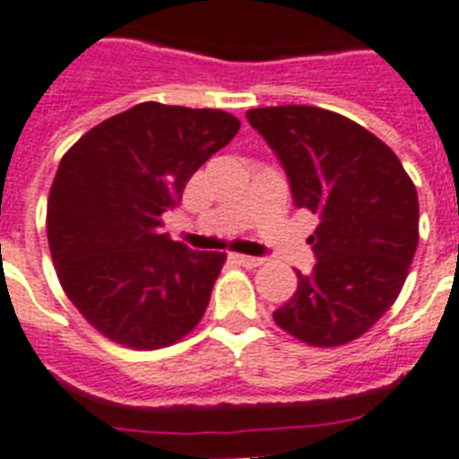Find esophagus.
I'll return each mask as SVG.
<instances>
[{
  "mask_svg": "<svg viewBox=\"0 0 459 459\" xmlns=\"http://www.w3.org/2000/svg\"><path fill=\"white\" fill-rule=\"evenodd\" d=\"M230 259L236 261V264L245 265V268H256V265L264 264V259H259V256H247V254H233Z\"/></svg>",
  "mask_w": 459,
  "mask_h": 459,
  "instance_id": "esophagus-1",
  "label": "esophagus"
}]
</instances>
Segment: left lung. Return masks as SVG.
<instances>
[{
    "label": "left lung",
    "mask_w": 459,
    "mask_h": 459,
    "mask_svg": "<svg viewBox=\"0 0 459 459\" xmlns=\"http://www.w3.org/2000/svg\"><path fill=\"white\" fill-rule=\"evenodd\" d=\"M287 172L296 207L317 214L315 264L277 307L280 329L315 348L367 333L396 301L418 247V191L390 146L359 123L306 105L249 109Z\"/></svg>",
    "instance_id": "1"
}]
</instances>
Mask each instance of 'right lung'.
I'll list each match as a JSON object with an SVG mask.
<instances>
[{
    "label": "right lung",
    "mask_w": 459,
    "mask_h": 459,
    "mask_svg": "<svg viewBox=\"0 0 459 459\" xmlns=\"http://www.w3.org/2000/svg\"><path fill=\"white\" fill-rule=\"evenodd\" d=\"M240 121L221 109L142 102L88 130L63 156L46 233L65 294L109 341L172 345L205 315L226 254L163 233V212Z\"/></svg>",
    "instance_id": "obj_1"
}]
</instances>
